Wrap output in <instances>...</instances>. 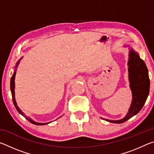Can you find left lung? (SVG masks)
<instances>
[{
    "instance_id": "8db88e82",
    "label": "left lung",
    "mask_w": 154,
    "mask_h": 154,
    "mask_svg": "<svg viewBox=\"0 0 154 154\" xmlns=\"http://www.w3.org/2000/svg\"><path fill=\"white\" fill-rule=\"evenodd\" d=\"M128 77L132 91V100L129 110L124 118L119 120L103 119L115 124L124 123L137 115L141 110L149 92V78L148 69L144 61L140 58L139 53L131 48L129 52Z\"/></svg>"
}]
</instances>
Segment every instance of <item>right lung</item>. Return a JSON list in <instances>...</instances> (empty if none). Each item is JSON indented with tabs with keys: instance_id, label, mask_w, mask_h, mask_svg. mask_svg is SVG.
I'll return each instance as SVG.
<instances>
[{
	"instance_id": "right-lung-1",
	"label": "right lung",
	"mask_w": 154,
	"mask_h": 154,
	"mask_svg": "<svg viewBox=\"0 0 154 154\" xmlns=\"http://www.w3.org/2000/svg\"><path fill=\"white\" fill-rule=\"evenodd\" d=\"M22 59V58H21L20 60L17 61V62L16 63V66H15V69H17V67L18 66V64H19L21 60ZM15 74H16V69L15 70V71L14 72V74H13L12 77L11 78V82H10V87H11V94H12V99H13V102H14V106H15V109H17V111L19 112V113L22 115L23 116H25L24 113H23V112L20 110V109L18 107V106L17 105V103H16V101H15ZM25 118H26L28 121H29L30 123H32L33 124H35V125H39V126H41V125H45V124H48L49 123H50V122H49V123H38V122H34L33 120H32L30 118H27V117L25 116Z\"/></svg>"
}]
</instances>
